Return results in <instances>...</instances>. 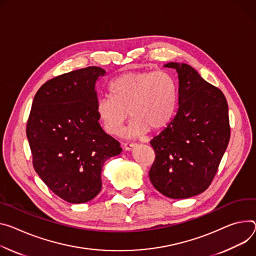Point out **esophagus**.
<instances>
[{"mask_svg":"<svg viewBox=\"0 0 256 256\" xmlns=\"http://www.w3.org/2000/svg\"><path fill=\"white\" fill-rule=\"evenodd\" d=\"M136 146V143H132V142H128V143H124V150H126V151L132 150Z\"/></svg>","mask_w":256,"mask_h":256,"instance_id":"esophagus-1","label":"esophagus"}]
</instances>
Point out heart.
<instances>
[{"mask_svg":"<svg viewBox=\"0 0 256 256\" xmlns=\"http://www.w3.org/2000/svg\"><path fill=\"white\" fill-rule=\"evenodd\" d=\"M108 90L110 97L97 101L96 114L109 134L120 132L128 113L132 120L126 130L128 136H141L150 128H164L174 115L178 102L176 82L164 70L122 74L109 84Z\"/></svg>","mask_w":256,"mask_h":256,"instance_id":"b5f03b06","label":"heart"}]
</instances>
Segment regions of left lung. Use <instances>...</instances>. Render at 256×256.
Masks as SVG:
<instances>
[{
    "instance_id": "obj_1",
    "label": "left lung",
    "mask_w": 256,
    "mask_h": 256,
    "mask_svg": "<svg viewBox=\"0 0 256 256\" xmlns=\"http://www.w3.org/2000/svg\"><path fill=\"white\" fill-rule=\"evenodd\" d=\"M178 78V109L151 140L155 160L149 172L154 188L172 199L204 192L212 184L230 141L228 108L222 92L193 67L170 62Z\"/></svg>"
}]
</instances>
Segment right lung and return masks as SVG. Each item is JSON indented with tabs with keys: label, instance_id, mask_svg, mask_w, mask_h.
Instances as JSON below:
<instances>
[{
	"label": "right lung",
	"instance_id": "right-lung-1",
	"mask_svg": "<svg viewBox=\"0 0 256 256\" xmlns=\"http://www.w3.org/2000/svg\"><path fill=\"white\" fill-rule=\"evenodd\" d=\"M104 69L88 66L44 82L34 96L26 126L34 170L57 196L84 203L102 189L105 161L122 153L96 114V82Z\"/></svg>",
	"mask_w": 256,
	"mask_h": 256
}]
</instances>
